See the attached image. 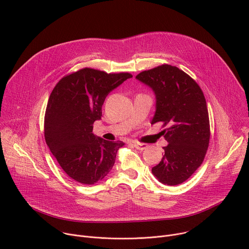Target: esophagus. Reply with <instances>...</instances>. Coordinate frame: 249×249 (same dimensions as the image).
Listing matches in <instances>:
<instances>
[{"instance_id": "obj_1", "label": "esophagus", "mask_w": 249, "mask_h": 249, "mask_svg": "<svg viewBox=\"0 0 249 249\" xmlns=\"http://www.w3.org/2000/svg\"><path fill=\"white\" fill-rule=\"evenodd\" d=\"M133 146L136 148L137 150H145V149H147V145L146 144H144V143H139V142H133Z\"/></svg>"}]
</instances>
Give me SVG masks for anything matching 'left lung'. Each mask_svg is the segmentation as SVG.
I'll list each match as a JSON object with an SVG mask.
<instances>
[{"mask_svg":"<svg viewBox=\"0 0 249 249\" xmlns=\"http://www.w3.org/2000/svg\"><path fill=\"white\" fill-rule=\"evenodd\" d=\"M136 78L155 92L156 112L151 123H162L169 143L152 173L165 185L182 184L201 165L209 148L211 129L205 95L189 74L170 64L144 71Z\"/></svg>","mask_w":249,"mask_h":249,"instance_id":"8db88e82","label":"left lung"}]
</instances>
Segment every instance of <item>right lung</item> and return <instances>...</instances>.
Instances as JSON below:
<instances>
[{"mask_svg": "<svg viewBox=\"0 0 249 249\" xmlns=\"http://www.w3.org/2000/svg\"><path fill=\"white\" fill-rule=\"evenodd\" d=\"M131 77L85 67L63 76L50 95L44 139L64 173L80 184L93 185L106 177L124 146L96 137L92 130L108 93Z\"/></svg>", "mask_w": 249, "mask_h": 249, "instance_id": "add662e5", "label": "right lung"}]
</instances>
